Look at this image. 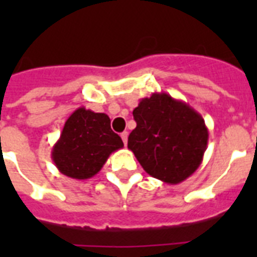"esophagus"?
Instances as JSON below:
<instances>
[{"label": "esophagus", "mask_w": 257, "mask_h": 257, "mask_svg": "<svg viewBox=\"0 0 257 257\" xmlns=\"http://www.w3.org/2000/svg\"><path fill=\"white\" fill-rule=\"evenodd\" d=\"M121 139H122V141H124V144L126 145V143H128V132L121 133Z\"/></svg>", "instance_id": "34e87169"}]
</instances>
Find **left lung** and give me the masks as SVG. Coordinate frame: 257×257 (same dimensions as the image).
<instances>
[{"instance_id": "1", "label": "left lung", "mask_w": 257, "mask_h": 257, "mask_svg": "<svg viewBox=\"0 0 257 257\" xmlns=\"http://www.w3.org/2000/svg\"><path fill=\"white\" fill-rule=\"evenodd\" d=\"M133 117L137 125L128 148L148 175L180 184L195 173L208 145V128L199 112L161 92L141 98Z\"/></svg>"}]
</instances>
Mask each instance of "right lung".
Returning <instances> with one entry per match:
<instances>
[{
    "instance_id": "add662e5",
    "label": "right lung",
    "mask_w": 257,
    "mask_h": 257,
    "mask_svg": "<svg viewBox=\"0 0 257 257\" xmlns=\"http://www.w3.org/2000/svg\"><path fill=\"white\" fill-rule=\"evenodd\" d=\"M122 147L121 137L110 129L108 114L81 106L66 120L52 159L62 175L86 180L97 175L108 157Z\"/></svg>"
}]
</instances>
